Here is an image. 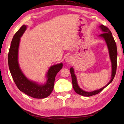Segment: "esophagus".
<instances>
[{"instance_id": "34e87169", "label": "esophagus", "mask_w": 124, "mask_h": 124, "mask_svg": "<svg viewBox=\"0 0 124 124\" xmlns=\"http://www.w3.org/2000/svg\"><path fill=\"white\" fill-rule=\"evenodd\" d=\"M72 58L70 56H68L66 57V59H65V61L67 63H70L72 62Z\"/></svg>"}]
</instances>
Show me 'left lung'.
<instances>
[{"label":"left lung","instance_id":"8db88e82","mask_svg":"<svg viewBox=\"0 0 124 124\" xmlns=\"http://www.w3.org/2000/svg\"><path fill=\"white\" fill-rule=\"evenodd\" d=\"M100 28L101 29L103 32L102 34H100L99 37L102 38V39H104V40L106 42L107 46L108 51H109V57L111 61V63H112V75H111V79L109 81V83L107 84L106 86H104L101 89L95 90V91L88 92L84 91L81 89L80 87L79 86L78 84L77 79L76 77V75H75L74 70L73 67H71L70 68V72L71 74V76H72V84H73V87L74 89V91L76 93L79 94L80 95L86 96V97H89V96H91L93 95H96L98 93L102 91L105 87L107 86L110 84L112 82L113 79L114 78L115 75L116 74V67H117V48H116V45L115 43L114 38L112 36V34L111 33L109 29L107 27L104 26V25L101 24L100 26Z\"/></svg>","mask_w":124,"mask_h":124}]
</instances>
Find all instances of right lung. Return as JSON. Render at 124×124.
I'll return each instance as SVG.
<instances>
[{
	"label": "right lung",
	"mask_w": 124,
	"mask_h": 124,
	"mask_svg": "<svg viewBox=\"0 0 124 124\" xmlns=\"http://www.w3.org/2000/svg\"><path fill=\"white\" fill-rule=\"evenodd\" d=\"M26 29L27 26L23 25L12 38L8 54L9 68L15 83L21 91L33 98H44L48 97L53 90L56 75L62 69L63 64L60 63L50 67L46 75V81L44 84L27 78L21 70L18 60L21 37Z\"/></svg>",
	"instance_id": "add662e5"
}]
</instances>
